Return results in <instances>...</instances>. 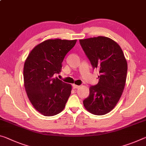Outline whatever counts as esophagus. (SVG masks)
<instances>
[{"label": "esophagus", "instance_id": "1", "mask_svg": "<svg viewBox=\"0 0 146 146\" xmlns=\"http://www.w3.org/2000/svg\"><path fill=\"white\" fill-rule=\"evenodd\" d=\"M80 87V86H78V85H76V84H73V89H77V88H78Z\"/></svg>", "mask_w": 146, "mask_h": 146}]
</instances>
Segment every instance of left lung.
I'll return each mask as SVG.
<instances>
[{
    "mask_svg": "<svg viewBox=\"0 0 146 146\" xmlns=\"http://www.w3.org/2000/svg\"><path fill=\"white\" fill-rule=\"evenodd\" d=\"M79 41L94 69L99 71L98 84L90 87L84 106L93 114H106L117 105L123 92L127 73L125 57L118 44L107 37Z\"/></svg>",
    "mask_w": 146,
    "mask_h": 146,
    "instance_id": "obj_1",
    "label": "left lung"
}]
</instances>
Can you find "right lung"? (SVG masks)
I'll return each mask as SVG.
<instances>
[{"label":"right lung","mask_w":146,"mask_h":146,"mask_svg":"<svg viewBox=\"0 0 146 146\" xmlns=\"http://www.w3.org/2000/svg\"><path fill=\"white\" fill-rule=\"evenodd\" d=\"M77 40L48 39L37 45L27 56L23 69L28 98L37 111L45 116L61 112L71 95V84L57 77L64 58Z\"/></svg>","instance_id":"1"}]
</instances>
